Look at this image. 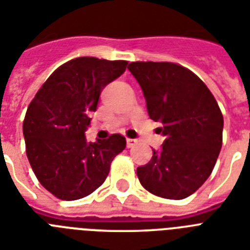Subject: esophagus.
<instances>
[{
    "instance_id": "1",
    "label": "esophagus",
    "mask_w": 250,
    "mask_h": 250,
    "mask_svg": "<svg viewBox=\"0 0 250 250\" xmlns=\"http://www.w3.org/2000/svg\"><path fill=\"white\" fill-rule=\"evenodd\" d=\"M137 143V140L135 139H127V147H132V146L135 145Z\"/></svg>"
}]
</instances>
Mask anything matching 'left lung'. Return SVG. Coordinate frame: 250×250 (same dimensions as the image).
Listing matches in <instances>:
<instances>
[{
  "label": "left lung",
  "instance_id": "1",
  "mask_svg": "<svg viewBox=\"0 0 250 250\" xmlns=\"http://www.w3.org/2000/svg\"><path fill=\"white\" fill-rule=\"evenodd\" d=\"M141 86L149 117L166 136L162 150L137 168L154 195L180 200L198 190L212 173L222 146L224 117L216 99L196 74L167 62H129Z\"/></svg>",
  "mask_w": 250,
  "mask_h": 250
}]
</instances>
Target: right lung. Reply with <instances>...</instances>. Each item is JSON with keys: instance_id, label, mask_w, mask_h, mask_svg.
<instances>
[{"instance_id": "obj_1", "label": "right lung", "mask_w": 250, "mask_h": 250, "mask_svg": "<svg viewBox=\"0 0 250 250\" xmlns=\"http://www.w3.org/2000/svg\"><path fill=\"white\" fill-rule=\"evenodd\" d=\"M125 60L73 59L42 84L23 122L26 157L36 177L62 200L90 195L104 184L110 164L125 147L119 133L96 143L84 131L107 83L123 74Z\"/></svg>"}]
</instances>
